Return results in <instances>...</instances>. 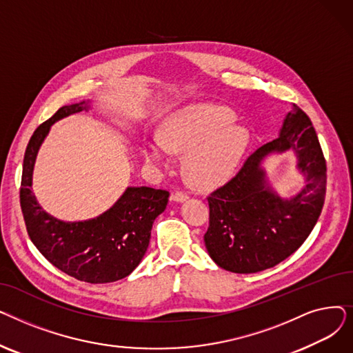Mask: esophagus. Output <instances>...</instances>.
<instances>
[{
    "instance_id": "34e87169",
    "label": "esophagus",
    "mask_w": 353,
    "mask_h": 353,
    "mask_svg": "<svg viewBox=\"0 0 353 353\" xmlns=\"http://www.w3.org/2000/svg\"><path fill=\"white\" fill-rule=\"evenodd\" d=\"M188 199H189V194H188L186 192H174V193L172 194V200H174V201H177V203H181V201L188 200Z\"/></svg>"
}]
</instances>
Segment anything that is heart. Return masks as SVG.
<instances>
[{"label":"heart","instance_id":"heart-1","mask_svg":"<svg viewBox=\"0 0 353 353\" xmlns=\"http://www.w3.org/2000/svg\"><path fill=\"white\" fill-rule=\"evenodd\" d=\"M234 121V111L225 105L184 107L167 120L163 139L143 143L144 160L164 170L170 150L189 152L186 169L193 180L206 186L225 181L236 172L250 143L249 130Z\"/></svg>","mask_w":353,"mask_h":353}]
</instances>
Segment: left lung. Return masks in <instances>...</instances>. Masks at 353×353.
Masks as SVG:
<instances>
[{"instance_id":"1","label":"left lung","mask_w":353,"mask_h":353,"mask_svg":"<svg viewBox=\"0 0 353 353\" xmlns=\"http://www.w3.org/2000/svg\"><path fill=\"white\" fill-rule=\"evenodd\" d=\"M293 150L307 186L283 199L265 179L263 160ZM326 194V160L310 119L293 104L279 137L259 147L242 169L208 197L206 249L213 262L233 273L273 268L298 250L321 216Z\"/></svg>"}]
</instances>
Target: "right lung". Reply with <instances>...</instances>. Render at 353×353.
I'll return each instance as SVG.
<instances>
[{
	"mask_svg": "<svg viewBox=\"0 0 353 353\" xmlns=\"http://www.w3.org/2000/svg\"><path fill=\"white\" fill-rule=\"evenodd\" d=\"M88 108V101L64 105L35 130L24 154L20 203L31 242L52 266L81 282L110 283L128 276L141 262L169 192L127 188L113 208L84 221L59 220L39 205L31 186L40 145L55 121Z\"/></svg>",
	"mask_w": 353,
	"mask_h": 353,
	"instance_id": "add662e5",
	"label": "right lung"
}]
</instances>
